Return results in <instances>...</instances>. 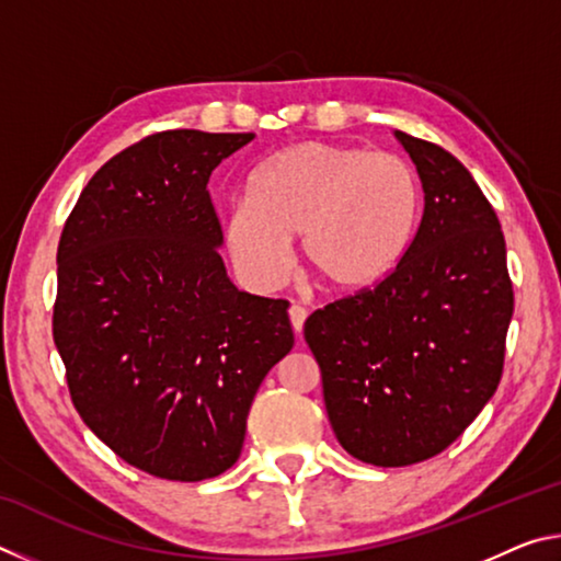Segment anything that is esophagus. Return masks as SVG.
Listing matches in <instances>:
<instances>
[{
    "mask_svg": "<svg viewBox=\"0 0 561 561\" xmlns=\"http://www.w3.org/2000/svg\"><path fill=\"white\" fill-rule=\"evenodd\" d=\"M307 317H309V311L301 307V304H291L289 307V321H291V329L297 331V334L301 336V331H304V321H307Z\"/></svg>",
    "mask_w": 561,
    "mask_h": 561,
    "instance_id": "34e87169",
    "label": "esophagus"
}]
</instances>
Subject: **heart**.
<instances>
[{
	"label": "heart",
	"mask_w": 561,
	"mask_h": 561,
	"mask_svg": "<svg viewBox=\"0 0 561 561\" xmlns=\"http://www.w3.org/2000/svg\"><path fill=\"white\" fill-rule=\"evenodd\" d=\"M417 217L421 185L405 160L304 140L254 170L247 201L227 210L225 242L247 279L274 287L301 234V262L321 287L360 291L398 267Z\"/></svg>",
	"instance_id": "obj_1"
}]
</instances>
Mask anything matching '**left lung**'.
Masks as SVG:
<instances>
[{
  "label": "left lung",
  "mask_w": 561,
  "mask_h": 561,
  "mask_svg": "<svg viewBox=\"0 0 561 561\" xmlns=\"http://www.w3.org/2000/svg\"><path fill=\"white\" fill-rule=\"evenodd\" d=\"M425 207L398 267L304 324L348 455L403 468L443 453L497 391L515 309L505 237L458 158L396 130Z\"/></svg>",
  "instance_id": "obj_1"
}]
</instances>
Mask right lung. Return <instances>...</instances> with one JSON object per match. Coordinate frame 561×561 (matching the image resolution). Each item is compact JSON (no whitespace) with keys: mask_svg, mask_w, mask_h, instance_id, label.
Segmentation results:
<instances>
[{"mask_svg":"<svg viewBox=\"0 0 561 561\" xmlns=\"http://www.w3.org/2000/svg\"><path fill=\"white\" fill-rule=\"evenodd\" d=\"M254 133H153L101 165L64 225L54 344L83 423L133 468L217 478L289 354V301L230 282L213 170Z\"/></svg>","mask_w":561,"mask_h":561,"instance_id":"1","label":"right lung"}]
</instances>
